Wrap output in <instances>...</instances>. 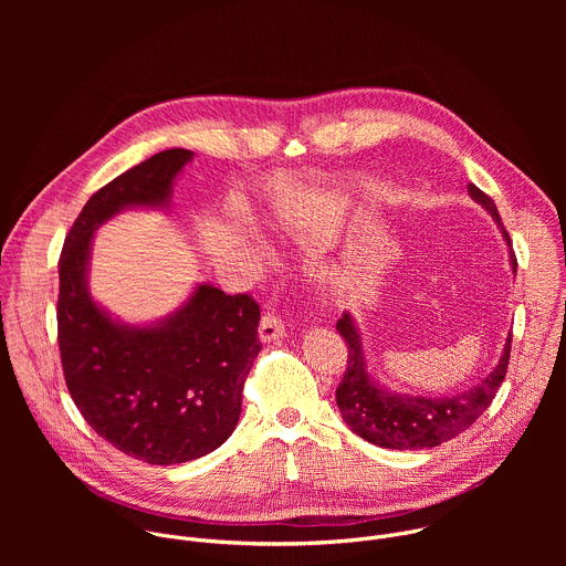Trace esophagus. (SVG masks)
I'll use <instances>...</instances> for the list:
<instances>
[{"instance_id": "esophagus-1", "label": "esophagus", "mask_w": 566, "mask_h": 566, "mask_svg": "<svg viewBox=\"0 0 566 566\" xmlns=\"http://www.w3.org/2000/svg\"><path fill=\"white\" fill-rule=\"evenodd\" d=\"M258 336H260V340H262V343H275V340H282V338L286 336L284 322H282L275 313H266V315L260 319Z\"/></svg>"}]
</instances>
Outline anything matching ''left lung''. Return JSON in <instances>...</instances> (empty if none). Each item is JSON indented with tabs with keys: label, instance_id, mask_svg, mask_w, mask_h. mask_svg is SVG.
<instances>
[{
	"label": "left lung",
	"instance_id": "1",
	"mask_svg": "<svg viewBox=\"0 0 566 566\" xmlns=\"http://www.w3.org/2000/svg\"><path fill=\"white\" fill-rule=\"evenodd\" d=\"M470 199L476 201L497 223L506 247L513 275L517 273V260L511 249V237L504 230L497 206L489 195H483L474 184L468 186ZM336 329L347 343L349 360L343 382L336 389L338 410L354 434L360 439L389 450H426L441 446L468 430L493 402L509 367L511 358V334L504 352L493 371L481 382L448 396L406 394L385 387L369 371L367 352L363 345L360 327L352 311H345Z\"/></svg>",
	"mask_w": 566,
	"mask_h": 566
}]
</instances>
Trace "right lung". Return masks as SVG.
<instances>
[{
  "label": "right lung",
  "instance_id": "1",
  "mask_svg": "<svg viewBox=\"0 0 566 566\" xmlns=\"http://www.w3.org/2000/svg\"><path fill=\"white\" fill-rule=\"evenodd\" d=\"M195 151L166 149L116 177L77 214L60 255L57 343L80 415L116 450L154 465L217 450L241 415L260 354V306L199 282L172 313L125 322L90 289L94 237L125 210L168 212Z\"/></svg>",
  "mask_w": 566,
  "mask_h": 566
}]
</instances>
